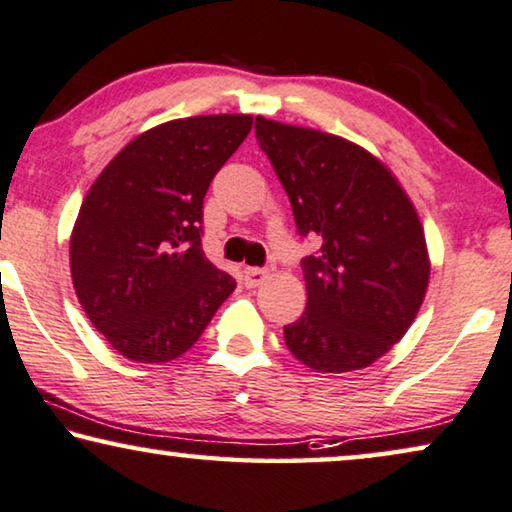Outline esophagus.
<instances>
[{
  "mask_svg": "<svg viewBox=\"0 0 512 512\" xmlns=\"http://www.w3.org/2000/svg\"><path fill=\"white\" fill-rule=\"evenodd\" d=\"M266 278H269V271H266V269H257V266H248V269L243 271V280H246V287L262 285Z\"/></svg>",
  "mask_w": 512,
  "mask_h": 512,
  "instance_id": "esophagus-1",
  "label": "esophagus"
}]
</instances>
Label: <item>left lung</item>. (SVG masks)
Returning a JSON list of instances; mask_svg holds the SVG:
<instances>
[{
    "label": "left lung",
    "instance_id": "1",
    "mask_svg": "<svg viewBox=\"0 0 512 512\" xmlns=\"http://www.w3.org/2000/svg\"><path fill=\"white\" fill-rule=\"evenodd\" d=\"M259 146L290 197L301 236L322 241L301 262L306 311L285 343L308 369H366L401 341L429 285L413 201L392 171L343 136L255 120Z\"/></svg>",
    "mask_w": 512,
    "mask_h": 512
}]
</instances>
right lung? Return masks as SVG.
I'll use <instances>...</instances> for the list:
<instances>
[{"mask_svg":"<svg viewBox=\"0 0 512 512\" xmlns=\"http://www.w3.org/2000/svg\"><path fill=\"white\" fill-rule=\"evenodd\" d=\"M253 115L169 120L120 150L85 194L69 241L76 297L122 357L169 362L197 343L236 280L201 250L204 197Z\"/></svg>","mask_w":512,"mask_h":512,"instance_id":"right-lung-1","label":"right lung"}]
</instances>
